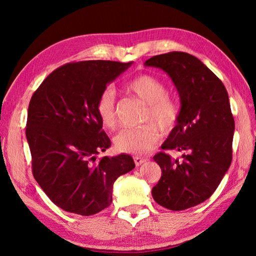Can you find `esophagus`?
I'll return each instance as SVG.
<instances>
[{
	"label": "esophagus",
	"mask_w": 256,
	"mask_h": 256,
	"mask_svg": "<svg viewBox=\"0 0 256 256\" xmlns=\"http://www.w3.org/2000/svg\"><path fill=\"white\" fill-rule=\"evenodd\" d=\"M133 159H134V162H136V166H140V164H142L146 162V158L140 157V156H134Z\"/></svg>",
	"instance_id": "34e87169"
}]
</instances>
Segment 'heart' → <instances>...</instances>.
I'll list each match as a JSON object with an SVG mask.
<instances>
[{"mask_svg":"<svg viewBox=\"0 0 256 256\" xmlns=\"http://www.w3.org/2000/svg\"><path fill=\"white\" fill-rule=\"evenodd\" d=\"M125 90L146 104L142 120L138 128H123L114 138L116 150L125 154H141L148 152L157 144L160 133L174 131L180 118V105L175 96L167 92L164 82L158 76L142 73L125 84ZM96 114L104 128L114 130L118 124L116 96L114 90L106 89L99 94L94 105Z\"/></svg>","mask_w":256,"mask_h":256,"instance_id":"heart-1","label":"heart"}]
</instances>
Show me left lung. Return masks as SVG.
I'll return each instance as SVG.
<instances>
[{"label": "left lung", "instance_id": "obj_1", "mask_svg": "<svg viewBox=\"0 0 256 256\" xmlns=\"http://www.w3.org/2000/svg\"><path fill=\"white\" fill-rule=\"evenodd\" d=\"M146 66L172 78L182 102L180 122L162 148L183 156L180 160L164 151L154 156L162 177L152 196L166 209H188L214 194L232 164L235 120L228 92L210 68L184 52L152 56Z\"/></svg>", "mask_w": 256, "mask_h": 256}]
</instances>
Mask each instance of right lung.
Instances as JSON below:
<instances>
[{
    "instance_id": "right-lung-1",
    "label": "right lung",
    "mask_w": 256,
    "mask_h": 256,
    "mask_svg": "<svg viewBox=\"0 0 256 256\" xmlns=\"http://www.w3.org/2000/svg\"><path fill=\"white\" fill-rule=\"evenodd\" d=\"M132 62L82 60L54 70L34 92L26 136L34 180L54 204L92 216L112 203V185L136 164L130 154H96L110 146L94 110L107 84Z\"/></svg>"
}]
</instances>
